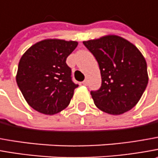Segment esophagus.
Here are the masks:
<instances>
[{
  "label": "esophagus",
  "instance_id": "1",
  "mask_svg": "<svg viewBox=\"0 0 158 158\" xmlns=\"http://www.w3.org/2000/svg\"><path fill=\"white\" fill-rule=\"evenodd\" d=\"M82 84L84 85H87V84H88V83H87V80H84V81L82 82Z\"/></svg>",
  "mask_w": 158,
  "mask_h": 158
}]
</instances>
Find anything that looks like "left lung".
<instances>
[{
    "label": "left lung",
    "instance_id": "8db88e82",
    "mask_svg": "<svg viewBox=\"0 0 158 158\" xmlns=\"http://www.w3.org/2000/svg\"><path fill=\"white\" fill-rule=\"evenodd\" d=\"M95 57L101 86L92 91L95 106L106 114L118 115L135 106L149 81L147 63L132 43L116 35L83 42Z\"/></svg>",
    "mask_w": 158,
    "mask_h": 158
}]
</instances>
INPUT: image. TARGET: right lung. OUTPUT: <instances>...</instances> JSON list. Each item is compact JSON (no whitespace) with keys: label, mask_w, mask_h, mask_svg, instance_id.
I'll return each instance as SVG.
<instances>
[{"label":"right lung","mask_w":158,"mask_h":158,"mask_svg":"<svg viewBox=\"0 0 158 158\" xmlns=\"http://www.w3.org/2000/svg\"><path fill=\"white\" fill-rule=\"evenodd\" d=\"M78 42L44 39L30 46L22 56L16 83L25 101L35 111L52 115L70 104L74 89L66 58Z\"/></svg>","instance_id":"add662e5"}]
</instances>
